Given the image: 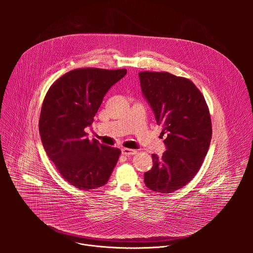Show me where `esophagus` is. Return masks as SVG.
Instances as JSON below:
<instances>
[{
    "mask_svg": "<svg viewBox=\"0 0 253 253\" xmlns=\"http://www.w3.org/2000/svg\"><path fill=\"white\" fill-rule=\"evenodd\" d=\"M136 153H137L136 150H132V149H128V148L122 149V154L125 156H131V155H135Z\"/></svg>",
    "mask_w": 253,
    "mask_h": 253,
    "instance_id": "34e87169",
    "label": "esophagus"
}]
</instances>
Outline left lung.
I'll return each instance as SVG.
<instances>
[{
    "mask_svg": "<svg viewBox=\"0 0 253 253\" xmlns=\"http://www.w3.org/2000/svg\"><path fill=\"white\" fill-rule=\"evenodd\" d=\"M139 80L157 124L163 127L161 134H167V151L161 158L152 155L154 165L145 172V185L157 193H173L194 178L208 154L212 134L210 110L187 78L144 71Z\"/></svg>",
    "mask_w": 253,
    "mask_h": 253,
    "instance_id": "1",
    "label": "left lung"
}]
</instances>
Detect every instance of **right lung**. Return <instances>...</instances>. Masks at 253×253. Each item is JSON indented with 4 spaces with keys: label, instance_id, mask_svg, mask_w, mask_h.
Instances as JSON below:
<instances>
[{
    "label": "right lung",
    "instance_id": "right-lung-1",
    "mask_svg": "<svg viewBox=\"0 0 253 253\" xmlns=\"http://www.w3.org/2000/svg\"><path fill=\"white\" fill-rule=\"evenodd\" d=\"M126 69L79 68L57 79L41 109L39 131L42 146L60 175L80 190L105 185L121 150L91 141L84 128L93 122L109 88Z\"/></svg>",
    "mask_w": 253,
    "mask_h": 253
}]
</instances>
